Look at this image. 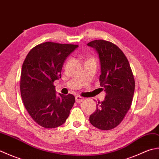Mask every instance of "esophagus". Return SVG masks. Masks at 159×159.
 Returning <instances> with one entry per match:
<instances>
[{
    "mask_svg": "<svg viewBox=\"0 0 159 159\" xmlns=\"http://www.w3.org/2000/svg\"><path fill=\"white\" fill-rule=\"evenodd\" d=\"M75 100H76V102H81L82 101L84 100V98L83 97L80 96H76L75 97Z\"/></svg>",
    "mask_w": 159,
    "mask_h": 159,
    "instance_id": "esophagus-1",
    "label": "esophagus"
}]
</instances>
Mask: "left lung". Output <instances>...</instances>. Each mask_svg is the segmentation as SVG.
Masks as SVG:
<instances>
[{
  "mask_svg": "<svg viewBox=\"0 0 159 159\" xmlns=\"http://www.w3.org/2000/svg\"><path fill=\"white\" fill-rule=\"evenodd\" d=\"M98 53L101 74V88L106 92L102 102L96 104V110L89 116L94 127L109 130L119 125L130 109L134 92V79L129 62L119 47L103 39L87 43Z\"/></svg>",
  "mask_w": 159,
  "mask_h": 159,
  "instance_id": "1",
  "label": "left lung"
}]
</instances>
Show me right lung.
Instances as JSON below:
<instances>
[{
	"mask_svg": "<svg viewBox=\"0 0 159 159\" xmlns=\"http://www.w3.org/2000/svg\"><path fill=\"white\" fill-rule=\"evenodd\" d=\"M78 45L47 42L30 50L24 61L20 78V92L26 111L43 128H54L68 117L75 98L72 94L56 95L54 81L67 57Z\"/></svg>",
	"mask_w": 159,
	"mask_h": 159,
	"instance_id": "right-lung-1",
	"label": "right lung"
}]
</instances>
